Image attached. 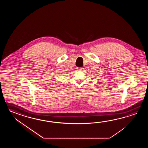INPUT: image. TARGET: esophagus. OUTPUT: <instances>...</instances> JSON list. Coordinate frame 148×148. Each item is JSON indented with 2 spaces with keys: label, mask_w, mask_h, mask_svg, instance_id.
Here are the masks:
<instances>
[{
  "label": "esophagus",
  "mask_w": 148,
  "mask_h": 148,
  "mask_svg": "<svg viewBox=\"0 0 148 148\" xmlns=\"http://www.w3.org/2000/svg\"><path fill=\"white\" fill-rule=\"evenodd\" d=\"M82 69V68H77V70L78 71H81Z\"/></svg>",
  "instance_id": "esophagus-1"
}]
</instances>
